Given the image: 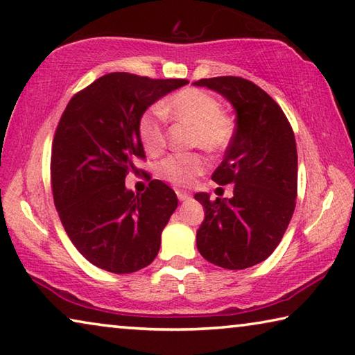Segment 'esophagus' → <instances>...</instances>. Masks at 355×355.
<instances>
[{"instance_id": "34e87169", "label": "esophagus", "mask_w": 355, "mask_h": 355, "mask_svg": "<svg viewBox=\"0 0 355 355\" xmlns=\"http://www.w3.org/2000/svg\"><path fill=\"white\" fill-rule=\"evenodd\" d=\"M177 198L180 200H188L191 198V194L188 193V191H183V189H178L177 191Z\"/></svg>"}]
</instances>
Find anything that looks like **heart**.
<instances>
[{
	"mask_svg": "<svg viewBox=\"0 0 355 355\" xmlns=\"http://www.w3.org/2000/svg\"><path fill=\"white\" fill-rule=\"evenodd\" d=\"M164 118L193 126L191 145L204 148L208 153L226 150L235 134L234 116L221 110V104L211 93L199 88H184L173 93L159 110H150L140 116L139 139L150 155H159L166 148ZM207 167L208 161L199 153H178L162 159L157 172L172 184L189 187Z\"/></svg>",
	"mask_w": 355,
	"mask_h": 355,
	"instance_id": "obj_1",
	"label": "heart"
}]
</instances>
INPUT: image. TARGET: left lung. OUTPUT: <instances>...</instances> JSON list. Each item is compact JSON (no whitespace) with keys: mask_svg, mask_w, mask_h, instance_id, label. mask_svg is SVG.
I'll return each instance as SVG.
<instances>
[{"mask_svg":"<svg viewBox=\"0 0 355 355\" xmlns=\"http://www.w3.org/2000/svg\"><path fill=\"white\" fill-rule=\"evenodd\" d=\"M194 85L223 94L237 114L232 142L211 175L218 184L234 183V198L194 196L205 208L196 243L208 262L243 270L272 254L294 215L295 136L281 107L256 83L223 76Z\"/></svg>","mask_w":355,"mask_h":355,"instance_id":"1","label":"left lung"}]
</instances>
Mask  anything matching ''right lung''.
Instances as JSON below:
<instances>
[{
	"mask_svg": "<svg viewBox=\"0 0 355 355\" xmlns=\"http://www.w3.org/2000/svg\"><path fill=\"white\" fill-rule=\"evenodd\" d=\"M187 78H148L110 72L72 96L56 126L50 180L56 211L78 252L112 273L150 266L177 194L151 180L144 194L126 189L136 159H145L139 120Z\"/></svg>",
	"mask_w": 355,
	"mask_h": 355,
	"instance_id": "add662e5",
	"label": "right lung"
}]
</instances>
